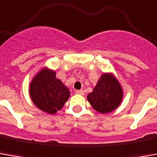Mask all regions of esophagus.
<instances>
[{
	"instance_id": "obj_1",
	"label": "esophagus",
	"mask_w": 157,
	"mask_h": 157,
	"mask_svg": "<svg viewBox=\"0 0 157 157\" xmlns=\"http://www.w3.org/2000/svg\"><path fill=\"white\" fill-rule=\"evenodd\" d=\"M75 94H80V95H84V91L83 90H76L75 91Z\"/></svg>"
}]
</instances>
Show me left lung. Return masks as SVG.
Listing matches in <instances>:
<instances>
[{
	"label": "left lung",
	"mask_w": 157,
	"mask_h": 157,
	"mask_svg": "<svg viewBox=\"0 0 157 157\" xmlns=\"http://www.w3.org/2000/svg\"><path fill=\"white\" fill-rule=\"evenodd\" d=\"M86 98L96 111L107 114L119 107L123 98V89L112 73H103Z\"/></svg>",
	"instance_id": "obj_1"
}]
</instances>
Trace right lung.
Returning a JSON list of instances; mask_svg holds the SVG:
<instances>
[{"mask_svg": "<svg viewBox=\"0 0 157 157\" xmlns=\"http://www.w3.org/2000/svg\"><path fill=\"white\" fill-rule=\"evenodd\" d=\"M29 93L33 104L40 110L53 115L63 108L71 92L67 86L56 78V72L43 67L29 83Z\"/></svg>", "mask_w": 157, "mask_h": 157, "instance_id": "right-lung-1", "label": "right lung"}]
</instances>
